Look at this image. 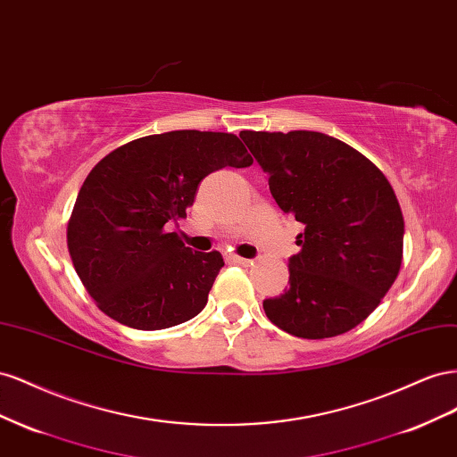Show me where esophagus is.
<instances>
[{"label": "esophagus", "mask_w": 457, "mask_h": 457, "mask_svg": "<svg viewBox=\"0 0 457 457\" xmlns=\"http://www.w3.org/2000/svg\"><path fill=\"white\" fill-rule=\"evenodd\" d=\"M229 260L233 264H241V266H249V264H253V260H249V258H243V256H237V254H231L229 256Z\"/></svg>", "instance_id": "1"}]
</instances>
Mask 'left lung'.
Segmentation results:
<instances>
[{
  "instance_id": "obj_1",
  "label": "left lung",
  "mask_w": 457,
  "mask_h": 457,
  "mask_svg": "<svg viewBox=\"0 0 457 457\" xmlns=\"http://www.w3.org/2000/svg\"><path fill=\"white\" fill-rule=\"evenodd\" d=\"M271 197L301 221L289 258V289L266 298L279 329L329 338L354 329L393 287L403 249V218L385 174L341 139L308 129L241 132Z\"/></svg>"
}]
</instances>
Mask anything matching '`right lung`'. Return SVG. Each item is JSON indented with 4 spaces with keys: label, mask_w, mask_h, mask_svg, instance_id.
<instances>
[{
    "label": "right lung",
    "mask_w": 457,
    "mask_h": 457,
    "mask_svg": "<svg viewBox=\"0 0 457 457\" xmlns=\"http://www.w3.org/2000/svg\"><path fill=\"white\" fill-rule=\"evenodd\" d=\"M251 164L237 136L199 129L139 137L101 159L67 229L72 264L99 310L141 331L197 316L224 258L193 253L166 226L186 218L203 178Z\"/></svg>",
    "instance_id": "add662e5"
}]
</instances>
